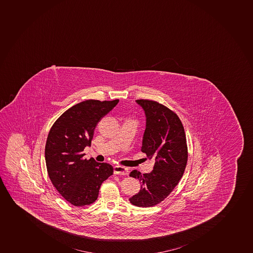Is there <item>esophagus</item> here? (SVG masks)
Segmentation results:
<instances>
[{"mask_svg": "<svg viewBox=\"0 0 253 253\" xmlns=\"http://www.w3.org/2000/svg\"><path fill=\"white\" fill-rule=\"evenodd\" d=\"M114 173L118 175H128L129 170L127 168L123 167V166H116L114 167Z\"/></svg>", "mask_w": 253, "mask_h": 253, "instance_id": "34e87169", "label": "esophagus"}]
</instances>
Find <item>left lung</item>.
<instances>
[{"label": "left lung", "instance_id": "8db88e82", "mask_svg": "<svg viewBox=\"0 0 253 253\" xmlns=\"http://www.w3.org/2000/svg\"><path fill=\"white\" fill-rule=\"evenodd\" d=\"M136 103L146 116L141 151L155 163L150 173L130 172V177L139 179L142 187L129 201L138 207H151L169 196L182 178L188 158L187 138L173 111L156 101L137 99Z\"/></svg>", "mask_w": 253, "mask_h": 253}]
</instances>
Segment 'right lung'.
<instances>
[{"mask_svg":"<svg viewBox=\"0 0 253 253\" xmlns=\"http://www.w3.org/2000/svg\"><path fill=\"white\" fill-rule=\"evenodd\" d=\"M119 102L89 99L72 106L53 123L45 146L47 173L55 188L75 206L93 203L101 185L113 173L107 163L84 159L101 119Z\"/></svg>","mask_w":253,"mask_h":253,"instance_id":"right-lung-1","label":"right lung"}]
</instances>
